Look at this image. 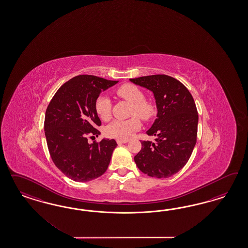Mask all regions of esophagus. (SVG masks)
<instances>
[{
  "instance_id": "esophagus-1",
  "label": "esophagus",
  "mask_w": 248,
  "mask_h": 248,
  "mask_svg": "<svg viewBox=\"0 0 248 248\" xmlns=\"http://www.w3.org/2000/svg\"><path fill=\"white\" fill-rule=\"evenodd\" d=\"M116 142L118 144H122V143H126L128 142V140H119V139H117L116 140Z\"/></svg>"
}]
</instances>
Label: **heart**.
I'll list each match as a JSON object with an SVG mask.
<instances>
[{
  "label": "heart",
  "instance_id": "1",
  "mask_svg": "<svg viewBox=\"0 0 248 248\" xmlns=\"http://www.w3.org/2000/svg\"><path fill=\"white\" fill-rule=\"evenodd\" d=\"M116 93L132 105L131 115L134 117L128 120L113 121L105 128V135L114 139L127 140L141 128V122L135 115L148 120L155 113V107L150 102L144 100L143 92L135 84L125 83L117 89ZM95 111L101 119L108 120L112 112L110 98L100 95L95 102Z\"/></svg>",
  "mask_w": 248,
  "mask_h": 248
}]
</instances>
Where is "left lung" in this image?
I'll return each instance as SVG.
<instances>
[{
  "mask_svg": "<svg viewBox=\"0 0 248 248\" xmlns=\"http://www.w3.org/2000/svg\"><path fill=\"white\" fill-rule=\"evenodd\" d=\"M130 82L153 92L157 108L156 119L146 132L155 136V142H141L135 164L151 177H170L187 163L196 143L198 113L194 98L183 83L168 75L143 76Z\"/></svg>",
  "mask_w": 248,
  "mask_h": 248,
  "instance_id": "obj_1",
  "label": "left lung"
}]
</instances>
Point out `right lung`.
Instances as JSON below:
<instances>
[{
	"mask_svg": "<svg viewBox=\"0 0 248 248\" xmlns=\"http://www.w3.org/2000/svg\"><path fill=\"white\" fill-rule=\"evenodd\" d=\"M118 81L93 75H78L62 84L45 113V134L54 165L76 182L101 176L108 168L115 140L104 138L89 143L88 135H100L101 120L95 111L100 93Z\"/></svg>",
	"mask_w": 248,
	"mask_h": 248,
	"instance_id": "1",
	"label": "right lung"
}]
</instances>
